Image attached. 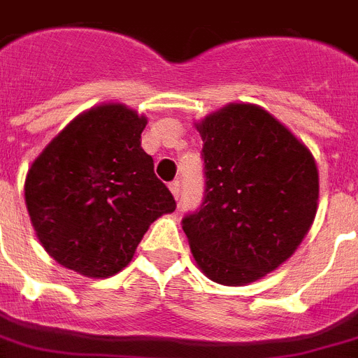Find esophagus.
Wrapping results in <instances>:
<instances>
[{
  "mask_svg": "<svg viewBox=\"0 0 358 358\" xmlns=\"http://www.w3.org/2000/svg\"><path fill=\"white\" fill-rule=\"evenodd\" d=\"M169 191H171V193H173V196L176 198V200H178V198H180V182H178V180H174V182H171V184H169Z\"/></svg>",
  "mask_w": 358,
  "mask_h": 358,
  "instance_id": "34e87169",
  "label": "esophagus"
}]
</instances>
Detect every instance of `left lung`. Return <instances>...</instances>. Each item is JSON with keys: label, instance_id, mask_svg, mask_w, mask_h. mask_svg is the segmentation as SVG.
Instances as JSON below:
<instances>
[{"label": "left lung", "instance_id": "left-lung-1", "mask_svg": "<svg viewBox=\"0 0 358 358\" xmlns=\"http://www.w3.org/2000/svg\"><path fill=\"white\" fill-rule=\"evenodd\" d=\"M194 127L206 198L182 227L207 278L245 286L282 266L308 235L318 207L317 164L260 105H225Z\"/></svg>", "mask_w": 358, "mask_h": 358}]
</instances>
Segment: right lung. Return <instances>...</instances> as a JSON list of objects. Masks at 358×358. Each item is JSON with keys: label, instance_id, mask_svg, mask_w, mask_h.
<instances>
[{"label": "right lung", "instance_id": "right-lung-1", "mask_svg": "<svg viewBox=\"0 0 358 358\" xmlns=\"http://www.w3.org/2000/svg\"><path fill=\"white\" fill-rule=\"evenodd\" d=\"M145 116L101 103L54 136L32 162L25 203L36 236L63 267L109 278L127 267L149 225L176 202L142 149Z\"/></svg>", "mask_w": 358, "mask_h": 358}]
</instances>
